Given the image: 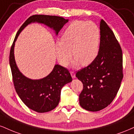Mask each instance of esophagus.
Returning <instances> with one entry per match:
<instances>
[{"instance_id":"34e87169","label":"esophagus","mask_w":134,"mask_h":134,"mask_svg":"<svg viewBox=\"0 0 134 134\" xmlns=\"http://www.w3.org/2000/svg\"><path fill=\"white\" fill-rule=\"evenodd\" d=\"M70 74H71V76H72V78H75V72H74V71H71V72H70Z\"/></svg>"}]
</instances>
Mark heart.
I'll use <instances>...</instances> for the list:
<instances>
[{
  "mask_svg": "<svg viewBox=\"0 0 134 134\" xmlns=\"http://www.w3.org/2000/svg\"><path fill=\"white\" fill-rule=\"evenodd\" d=\"M100 31L92 22L75 20L64 30L60 41L56 43L58 61L66 65L72 55L75 63L85 66L94 61L99 52Z\"/></svg>",
  "mask_w": 134,
  "mask_h": 134,
  "instance_id": "obj_1",
  "label": "heart"
}]
</instances>
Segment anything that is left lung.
<instances>
[{
  "instance_id": "left-lung-1",
  "label": "left lung",
  "mask_w": 134,
  "mask_h": 134,
  "mask_svg": "<svg viewBox=\"0 0 134 134\" xmlns=\"http://www.w3.org/2000/svg\"><path fill=\"white\" fill-rule=\"evenodd\" d=\"M99 52L90 65L77 72L83 83L79 104L88 111L97 112L114 100L123 79L122 48L113 31L102 19L100 24Z\"/></svg>"
}]
</instances>
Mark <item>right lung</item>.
Returning a JSON list of instances; mask_svg holds the SVG:
<instances>
[{"instance_id":"1","label":"right lung","mask_w":134,"mask_h":134,"mask_svg":"<svg viewBox=\"0 0 134 134\" xmlns=\"http://www.w3.org/2000/svg\"><path fill=\"white\" fill-rule=\"evenodd\" d=\"M37 22L54 29L58 34L68 19L55 15H34L30 16L22 24L17 32L10 48L9 55L12 79L16 92L22 102L29 109L39 113L49 112L59 104L61 88L72 80L69 70L59 65H55L49 75L40 80H32L21 74L16 65L14 59V45L20 32L28 24Z\"/></svg>"}]
</instances>
